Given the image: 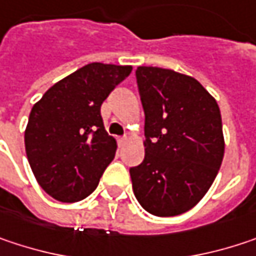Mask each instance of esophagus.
Listing matches in <instances>:
<instances>
[{
	"mask_svg": "<svg viewBox=\"0 0 256 256\" xmlns=\"http://www.w3.org/2000/svg\"><path fill=\"white\" fill-rule=\"evenodd\" d=\"M126 140H128V139H126V136H124V138H118V144H120V145L126 144Z\"/></svg>",
	"mask_w": 256,
	"mask_h": 256,
	"instance_id": "esophagus-1",
	"label": "esophagus"
}]
</instances>
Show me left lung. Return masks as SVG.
Returning a JSON list of instances; mask_svg holds the SVG:
<instances>
[{"instance_id": "left-lung-1", "label": "left lung", "mask_w": 256, "mask_h": 256, "mask_svg": "<svg viewBox=\"0 0 256 256\" xmlns=\"http://www.w3.org/2000/svg\"><path fill=\"white\" fill-rule=\"evenodd\" d=\"M136 79L145 111V158L130 168L133 192L152 216H180L205 196L220 170V108L192 76L142 66Z\"/></svg>"}]
</instances>
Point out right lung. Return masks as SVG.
Segmentation results:
<instances>
[{
    "instance_id": "add662e5",
    "label": "right lung",
    "mask_w": 256,
    "mask_h": 256,
    "mask_svg": "<svg viewBox=\"0 0 256 256\" xmlns=\"http://www.w3.org/2000/svg\"><path fill=\"white\" fill-rule=\"evenodd\" d=\"M132 73V66L90 62L51 86L34 105L24 146L39 186L60 202L89 196L114 160L101 105Z\"/></svg>"
}]
</instances>
